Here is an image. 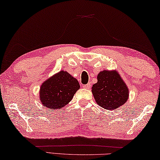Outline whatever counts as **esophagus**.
Segmentation results:
<instances>
[{
	"mask_svg": "<svg viewBox=\"0 0 160 160\" xmlns=\"http://www.w3.org/2000/svg\"><path fill=\"white\" fill-rule=\"evenodd\" d=\"M91 83H87V84L83 85V88H85V89H89V88H91Z\"/></svg>",
	"mask_w": 160,
	"mask_h": 160,
	"instance_id": "obj_1",
	"label": "esophagus"
}]
</instances>
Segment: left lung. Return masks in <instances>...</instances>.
Wrapping results in <instances>:
<instances>
[{
    "label": "left lung",
    "instance_id": "obj_1",
    "mask_svg": "<svg viewBox=\"0 0 160 160\" xmlns=\"http://www.w3.org/2000/svg\"><path fill=\"white\" fill-rule=\"evenodd\" d=\"M97 80L91 91L98 106L105 109L115 110L126 103L129 89L116 70L101 71Z\"/></svg>",
    "mask_w": 160,
    "mask_h": 160
}]
</instances>
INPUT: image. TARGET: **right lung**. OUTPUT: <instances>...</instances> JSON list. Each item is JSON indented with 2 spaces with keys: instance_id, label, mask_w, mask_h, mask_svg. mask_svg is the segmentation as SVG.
<instances>
[{
  "instance_id": "1",
  "label": "right lung",
  "mask_w": 160,
  "mask_h": 160,
  "mask_svg": "<svg viewBox=\"0 0 160 160\" xmlns=\"http://www.w3.org/2000/svg\"><path fill=\"white\" fill-rule=\"evenodd\" d=\"M79 88L77 78L62 70L42 83L39 91L40 100L49 111L60 109L72 101Z\"/></svg>"
}]
</instances>
